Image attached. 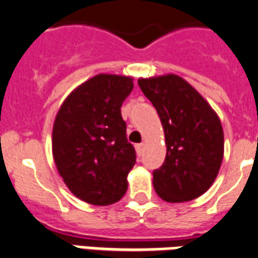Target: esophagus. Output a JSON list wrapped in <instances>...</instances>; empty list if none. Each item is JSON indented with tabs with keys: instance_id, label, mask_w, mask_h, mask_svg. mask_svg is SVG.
Wrapping results in <instances>:
<instances>
[{
	"instance_id": "1",
	"label": "esophagus",
	"mask_w": 258,
	"mask_h": 258,
	"mask_svg": "<svg viewBox=\"0 0 258 258\" xmlns=\"http://www.w3.org/2000/svg\"><path fill=\"white\" fill-rule=\"evenodd\" d=\"M135 150H136V154H138V155H142V154H143V150H144V144H143V143L136 144V146H135Z\"/></svg>"
}]
</instances>
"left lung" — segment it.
<instances>
[{
    "label": "left lung",
    "instance_id": "1",
    "mask_svg": "<svg viewBox=\"0 0 258 258\" xmlns=\"http://www.w3.org/2000/svg\"><path fill=\"white\" fill-rule=\"evenodd\" d=\"M164 130L167 155L154 171V188L167 203L198 199L219 175L224 131L211 104L185 79L165 74L138 79Z\"/></svg>",
    "mask_w": 258,
    "mask_h": 258
}]
</instances>
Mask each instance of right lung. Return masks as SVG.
<instances>
[{
    "label": "right lung",
    "mask_w": 258,
    "mask_h": 258,
    "mask_svg": "<svg viewBox=\"0 0 258 258\" xmlns=\"http://www.w3.org/2000/svg\"><path fill=\"white\" fill-rule=\"evenodd\" d=\"M133 89V77L98 74L75 87L56 112L54 163L71 194L89 204H114L128 187L136 155L120 107Z\"/></svg>",
    "instance_id": "add662e5"
}]
</instances>
